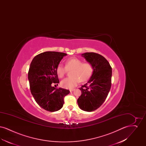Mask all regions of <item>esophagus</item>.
I'll return each mask as SVG.
<instances>
[{
  "instance_id": "1",
  "label": "esophagus",
  "mask_w": 146,
  "mask_h": 146,
  "mask_svg": "<svg viewBox=\"0 0 146 146\" xmlns=\"http://www.w3.org/2000/svg\"><path fill=\"white\" fill-rule=\"evenodd\" d=\"M74 90H75V89H70V92H72V91H73Z\"/></svg>"
}]
</instances>
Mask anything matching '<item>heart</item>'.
Returning <instances> with one entry per match:
<instances>
[{
    "label": "heart",
    "mask_w": 146,
    "mask_h": 146,
    "mask_svg": "<svg viewBox=\"0 0 146 146\" xmlns=\"http://www.w3.org/2000/svg\"><path fill=\"white\" fill-rule=\"evenodd\" d=\"M70 72V76L63 79L61 82L62 86L67 89H72L76 86L80 82H83L89 79L94 72V67L90 62H83L76 57H72L68 59L64 66L60 64L56 68V73L58 76L62 78L67 73Z\"/></svg>",
    "instance_id": "obj_1"
}]
</instances>
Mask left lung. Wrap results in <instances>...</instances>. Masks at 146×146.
I'll use <instances>...</instances> for the list:
<instances>
[{"label":"left lung","mask_w":146,"mask_h":146,"mask_svg":"<svg viewBox=\"0 0 146 146\" xmlns=\"http://www.w3.org/2000/svg\"><path fill=\"white\" fill-rule=\"evenodd\" d=\"M82 55L92 64L94 72L89 82L79 88L82 95L77 102L84 111H94L103 104L108 95L111 88L112 70L108 61L98 54L86 52Z\"/></svg>","instance_id":"obj_1"}]
</instances>
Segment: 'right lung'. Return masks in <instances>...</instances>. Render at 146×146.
I'll return each mask as SVG.
<instances>
[{
  "mask_svg": "<svg viewBox=\"0 0 146 146\" xmlns=\"http://www.w3.org/2000/svg\"><path fill=\"white\" fill-rule=\"evenodd\" d=\"M66 55L63 52L46 51L35 56L31 63L28 78L31 94L36 102L47 111L60 110L64 98L70 92L69 90L52 86L53 83H60L56 68Z\"/></svg>",
  "mask_w": 146,
  "mask_h": 146,
  "instance_id": "obj_1",
  "label": "right lung"
}]
</instances>
